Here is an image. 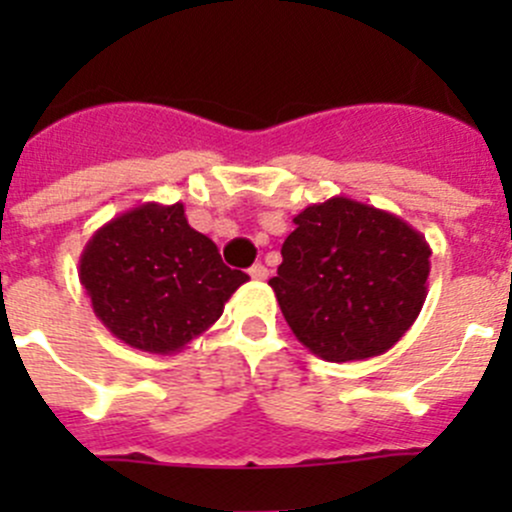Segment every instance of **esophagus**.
Returning <instances> with one entry per match:
<instances>
[{"label":"esophagus","instance_id":"1","mask_svg":"<svg viewBox=\"0 0 512 512\" xmlns=\"http://www.w3.org/2000/svg\"><path fill=\"white\" fill-rule=\"evenodd\" d=\"M267 275H270V270H267L265 265H262V262H257V265H252L250 267V277L252 280H267Z\"/></svg>","mask_w":512,"mask_h":512}]
</instances>
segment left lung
I'll list each match as a JSON object with an SVG mask.
<instances>
[{"mask_svg": "<svg viewBox=\"0 0 512 512\" xmlns=\"http://www.w3.org/2000/svg\"><path fill=\"white\" fill-rule=\"evenodd\" d=\"M292 223L270 287L294 337L334 364L389 352L426 302V237L344 195L309 205Z\"/></svg>", "mask_w": 512, "mask_h": 512, "instance_id": "left-lung-1", "label": "left lung"}]
</instances>
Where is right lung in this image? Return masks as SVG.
I'll use <instances>...</instances> for the list:
<instances>
[{"mask_svg": "<svg viewBox=\"0 0 512 512\" xmlns=\"http://www.w3.org/2000/svg\"><path fill=\"white\" fill-rule=\"evenodd\" d=\"M79 280L103 327L133 349L175 354L213 327L250 277L193 230L183 203H143L98 227L79 257Z\"/></svg>", "mask_w": 512, "mask_h": 512, "instance_id": "obj_1", "label": "right lung"}]
</instances>
